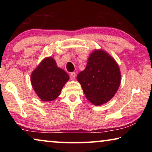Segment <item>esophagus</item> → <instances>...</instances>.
<instances>
[{"label":"esophagus","instance_id":"1","mask_svg":"<svg viewBox=\"0 0 152 152\" xmlns=\"http://www.w3.org/2000/svg\"><path fill=\"white\" fill-rule=\"evenodd\" d=\"M70 79L71 80H74L76 78V73L75 72H72L70 74Z\"/></svg>","mask_w":152,"mask_h":152}]
</instances>
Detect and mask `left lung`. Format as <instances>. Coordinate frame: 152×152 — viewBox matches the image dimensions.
Listing matches in <instances>:
<instances>
[{
  "label": "left lung",
  "instance_id": "obj_1",
  "mask_svg": "<svg viewBox=\"0 0 152 152\" xmlns=\"http://www.w3.org/2000/svg\"><path fill=\"white\" fill-rule=\"evenodd\" d=\"M86 99L101 105L112 99L121 83L119 66L111 56L102 50H95L88 60L84 71L77 76Z\"/></svg>",
  "mask_w": 152,
  "mask_h": 152
}]
</instances>
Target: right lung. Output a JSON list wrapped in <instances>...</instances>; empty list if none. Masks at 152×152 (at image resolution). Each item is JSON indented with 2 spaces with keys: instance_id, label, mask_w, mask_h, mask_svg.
I'll use <instances>...</instances> for the list:
<instances>
[{
  "instance_id": "add662e5",
  "label": "right lung",
  "mask_w": 152,
  "mask_h": 152,
  "mask_svg": "<svg viewBox=\"0 0 152 152\" xmlns=\"http://www.w3.org/2000/svg\"><path fill=\"white\" fill-rule=\"evenodd\" d=\"M68 80V74L59 68L51 57L44 59L31 76L33 88L43 101L56 99Z\"/></svg>"
}]
</instances>
